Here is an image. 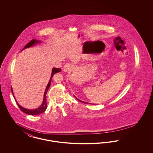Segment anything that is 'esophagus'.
<instances>
[{"label":"esophagus","instance_id":"obj_1","mask_svg":"<svg viewBox=\"0 0 153 153\" xmlns=\"http://www.w3.org/2000/svg\"><path fill=\"white\" fill-rule=\"evenodd\" d=\"M72 64H69V63H67V64H66L65 65H64V72H68V71H70V70H71L72 69Z\"/></svg>","mask_w":153,"mask_h":153}]
</instances>
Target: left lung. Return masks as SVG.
I'll use <instances>...</instances> for the list:
<instances>
[{
    "mask_svg": "<svg viewBox=\"0 0 153 153\" xmlns=\"http://www.w3.org/2000/svg\"><path fill=\"white\" fill-rule=\"evenodd\" d=\"M76 99H77V100H79V101H80V102H83V103H87V102H82V101H81V100H79V99H77V98H76Z\"/></svg>",
    "mask_w": 153,
    "mask_h": 153,
    "instance_id": "left-lung-1",
    "label": "left lung"
}]
</instances>
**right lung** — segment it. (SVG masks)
I'll return each instance as SVG.
<instances>
[{
	"label": "right lung",
	"mask_w": 153,
	"mask_h": 153,
	"mask_svg": "<svg viewBox=\"0 0 153 153\" xmlns=\"http://www.w3.org/2000/svg\"><path fill=\"white\" fill-rule=\"evenodd\" d=\"M39 42H41L40 41L36 40V39H32L31 41H30L24 47V48H23L22 50H23V49H26V48H30V47H31V46H33L34 44H38V43H39ZM61 68H53L51 79H50L49 81V82H48V85H47V87L46 88V89H45V93H44V100H43L42 103L41 105L39 107H38V108H36V109H26V108L22 107V106H21V105L17 102L16 101V100H15V99L14 95V94H13V89H12V88H11V92H12L13 96H14V97L15 100L16 101V102L17 105H18L19 108L21 109V110L22 111V112H25V113H26V114H28V115H39V114H42L43 112H44L46 111V109L47 107H48V106H47V103H46V93H47V92H48L49 88L50 86H51V79H52V78H53V75H54L55 73H58V72H61Z\"/></svg>",
	"instance_id": "obj_1"
}]
</instances>
